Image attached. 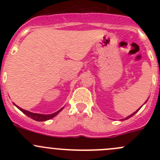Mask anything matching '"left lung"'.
I'll return each instance as SVG.
<instances>
[{"instance_id":"left-lung-1","label":"left lung","mask_w":160,"mask_h":160,"mask_svg":"<svg viewBox=\"0 0 160 160\" xmlns=\"http://www.w3.org/2000/svg\"><path fill=\"white\" fill-rule=\"evenodd\" d=\"M142 107H140V108H138V110H137L136 111H135V112H134V113H133V114H131V115H129V116H128V117H127V118H125V119H122V120H126V119H128V118H131V117H132V116H133V115H134V114H135V113H137V112H138V111H139V110H140V108H142Z\"/></svg>"}]
</instances>
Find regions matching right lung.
I'll return each instance as SVG.
<instances>
[{"label":"right lung","mask_w":160,"mask_h":160,"mask_svg":"<svg viewBox=\"0 0 160 160\" xmlns=\"http://www.w3.org/2000/svg\"><path fill=\"white\" fill-rule=\"evenodd\" d=\"M14 105H15V104H14ZM15 106L21 111H22V112H23L24 114H26V115L28 116V117L31 118H32V119H33V120L37 121V122H45V121L49 120V119L52 118H54L55 116L57 115V114H59V113L60 112V111H62V109H63V108H61L60 110H59L58 111H56V112L53 113V114H37V113L30 112V111H26V110H24V109L18 107V106H17V105H15Z\"/></svg>","instance_id":"right-lung-1"}]
</instances>
